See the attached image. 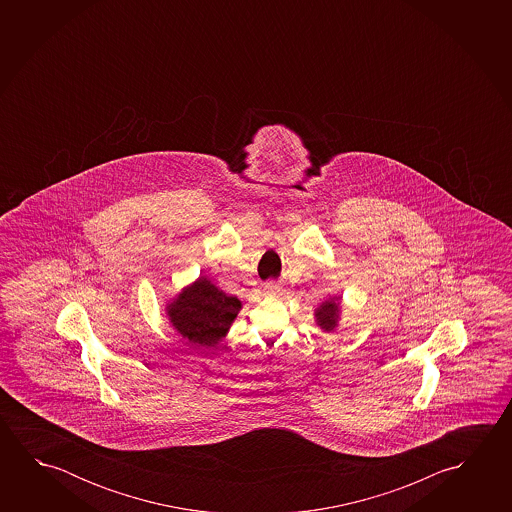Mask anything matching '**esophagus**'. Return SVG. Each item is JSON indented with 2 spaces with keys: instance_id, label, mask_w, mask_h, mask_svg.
Returning <instances> with one entry per match:
<instances>
[{
  "instance_id": "34e87169",
  "label": "esophagus",
  "mask_w": 512,
  "mask_h": 512,
  "mask_svg": "<svg viewBox=\"0 0 512 512\" xmlns=\"http://www.w3.org/2000/svg\"><path fill=\"white\" fill-rule=\"evenodd\" d=\"M266 293H268V294L280 293V285L275 284V282H269V284H266Z\"/></svg>"
}]
</instances>
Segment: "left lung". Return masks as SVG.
Masks as SVG:
<instances>
[{
    "mask_svg": "<svg viewBox=\"0 0 512 512\" xmlns=\"http://www.w3.org/2000/svg\"><path fill=\"white\" fill-rule=\"evenodd\" d=\"M337 316H339V307L334 300L325 302L316 310V323L323 328L325 332H332L337 325Z\"/></svg>",
    "mask_w": 512,
    "mask_h": 512,
    "instance_id": "8db88e82",
    "label": "left lung"
}]
</instances>
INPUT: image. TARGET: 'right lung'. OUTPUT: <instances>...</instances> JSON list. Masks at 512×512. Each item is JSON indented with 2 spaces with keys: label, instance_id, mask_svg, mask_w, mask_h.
I'll list each match as a JSON object with an SVG mask.
<instances>
[{
  "label": "right lung",
  "instance_id": "add662e5",
  "mask_svg": "<svg viewBox=\"0 0 512 512\" xmlns=\"http://www.w3.org/2000/svg\"><path fill=\"white\" fill-rule=\"evenodd\" d=\"M239 310L241 302L235 296L219 291L202 277L185 287L175 302L169 303L168 316L187 344L209 348L227 336Z\"/></svg>",
  "mask_w": 512,
  "mask_h": 512
}]
</instances>
